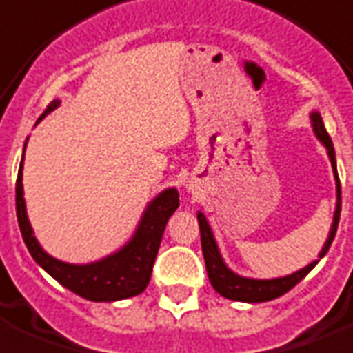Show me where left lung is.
I'll return each mask as SVG.
<instances>
[{
    "label": "left lung",
    "instance_id": "8db88e82",
    "mask_svg": "<svg viewBox=\"0 0 353 353\" xmlns=\"http://www.w3.org/2000/svg\"><path fill=\"white\" fill-rule=\"evenodd\" d=\"M310 124H312L314 135L317 137V141L327 148L328 159H330L332 164V171H334V176H336V212H334V222H332L327 241H325L321 252L317 254V260H314L312 263H308L307 267H303V269L296 270L292 274L272 279L245 278V276L236 274L234 270H231L227 267L222 254H220V249H218V243L216 240H214V234H212V229L211 225H209L208 218H205L203 212L198 211L196 218L198 225H200V236H202V252L203 260H205V269H208L209 281H211L212 288H214L220 296H223V298L241 303H263L279 298V296H283L285 292H288L290 288L296 287V285H298L317 263H319V260H321L323 256L328 252V249H330L332 241H334V236H336L337 232V223H339L341 214V183L339 176H337L336 151H334V144H332L330 135H328L327 130H325L321 113L314 110V112L310 113Z\"/></svg>",
    "mask_w": 353,
    "mask_h": 353
}]
</instances>
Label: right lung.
<instances>
[{
    "label": "right lung",
    "instance_id": "obj_1",
    "mask_svg": "<svg viewBox=\"0 0 353 353\" xmlns=\"http://www.w3.org/2000/svg\"><path fill=\"white\" fill-rule=\"evenodd\" d=\"M59 104V99L52 101L39 121L54 112ZM23 157H25V150H23ZM23 157L16 182L17 223L21 229L26 249L41 269H45L63 287L90 301H119V299L133 298L144 292L150 283L151 270H153V263H155L157 252L162 241L165 223L179 208L176 188L164 189L148 203V208L142 212L141 222L126 245H122L121 249L115 250L113 254H108L103 260L92 261V263H66L48 254L34 236V229L26 216L25 198H23Z\"/></svg>",
    "mask_w": 353,
    "mask_h": 353
}]
</instances>
